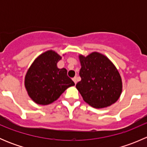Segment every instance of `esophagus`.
<instances>
[{
  "label": "esophagus",
  "mask_w": 147,
  "mask_h": 147,
  "mask_svg": "<svg viewBox=\"0 0 147 147\" xmlns=\"http://www.w3.org/2000/svg\"><path fill=\"white\" fill-rule=\"evenodd\" d=\"M72 80L74 81V82H75V84H77V78H74L73 79H72Z\"/></svg>",
  "instance_id": "esophagus-1"
}]
</instances>
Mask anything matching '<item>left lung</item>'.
Wrapping results in <instances>:
<instances>
[{"instance_id":"1","label":"left lung","mask_w":147,"mask_h":147,"mask_svg":"<svg viewBox=\"0 0 147 147\" xmlns=\"http://www.w3.org/2000/svg\"><path fill=\"white\" fill-rule=\"evenodd\" d=\"M81 81L76 88L83 100L97 109L111 106L119 98L122 82L119 72L107 57L97 52L80 55Z\"/></svg>"}]
</instances>
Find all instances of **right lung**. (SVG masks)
<instances>
[{
    "mask_svg": "<svg viewBox=\"0 0 147 147\" xmlns=\"http://www.w3.org/2000/svg\"><path fill=\"white\" fill-rule=\"evenodd\" d=\"M62 59L53 50L40 55L28 69L25 77V87L29 97L38 105L53 103L71 86L73 81L67 76L65 68L57 67Z\"/></svg>",
    "mask_w": 147,
    "mask_h": 147,
    "instance_id": "1",
    "label": "right lung"
}]
</instances>
